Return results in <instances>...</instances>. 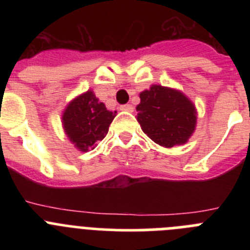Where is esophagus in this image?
Masks as SVG:
<instances>
[{"label":"esophagus","mask_w":250,"mask_h":250,"mask_svg":"<svg viewBox=\"0 0 250 250\" xmlns=\"http://www.w3.org/2000/svg\"><path fill=\"white\" fill-rule=\"evenodd\" d=\"M120 109L123 110V111H129V112H132L134 111V106L130 105V104H125V105H121Z\"/></svg>","instance_id":"esophagus-1"}]
</instances>
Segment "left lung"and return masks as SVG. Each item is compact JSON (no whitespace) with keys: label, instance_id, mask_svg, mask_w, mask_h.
I'll use <instances>...</instances> for the list:
<instances>
[{"label":"left lung","instance_id":"8db88e82","mask_svg":"<svg viewBox=\"0 0 250 250\" xmlns=\"http://www.w3.org/2000/svg\"><path fill=\"white\" fill-rule=\"evenodd\" d=\"M136 107L143 131L165 147L187 143L195 129V107L182 92L154 85L140 94Z\"/></svg>","mask_w":250,"mask_h":250}]
</instances>
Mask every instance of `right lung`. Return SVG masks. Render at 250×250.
I'll return each mask as SVG.
<instances>
[{"label": "right lung", "instance_id": "1", "mask_svg": "<svg viewBox=\"0 0 250 250\" xmlns=\"http://www.w3.org/2000/svg\"><path fill=\"white\" fill-rule=\"evenodd\" d=\"M115 112L109 111L92 91L72 100L63 112L66 135L80 151L94 149L95 143L103 140L109 131Z\"/></svg>", "mask_w": 250, "mask_h": 250}]
</instances>
